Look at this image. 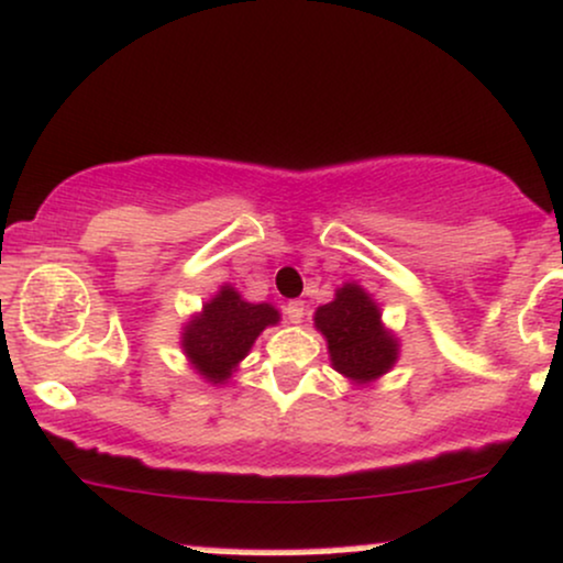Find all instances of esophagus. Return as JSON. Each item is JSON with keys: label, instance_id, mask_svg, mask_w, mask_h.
<instances>
[{"label": "esophagus", "instance_id": "esophagus-1", "mask_svg": "<svg viewBox=\"0 0 563 563\" xmlns=\"http://www.w3.org/2000/svg\"><path fill=\"white\" fill-rule=\"evenodd\" d=\"M284 313H287V319L292 321V324H300L302 316H306V302H302V300H289L287 306H284Z\"/></svg>", "mask_w": 563, "mask_h": 563}]
</instances>
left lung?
<instances>
[{"label": "left lung", "instance_id": "8db88e82", "mask_svg": "<svg viewBox=\"0 0 563 563\" xmlns=\"http://www.w3.org/2000/svg\"><path fill=\"white\" fill-rule=\"evenodd\" d=\"M316 330L327 338L332 366L356 385L375 383L399 358V340L383 327L380 308L358 284H343L316 308Z\"/></svg>", "mask_w": 563, "mask_h": 563}]
</instances>
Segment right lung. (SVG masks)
<instances>
[{
	"instance_id": "obj_1",
	"label": "right lung",
	"mask_w": 563,
	"mask_h": 563,
	"mask_svg": "<svg viewBox=\"0 0 563 563\" xmlns=\"http://www.w3.org/2000/svg\"><path fill=\"white\" fill-rule=\"evenodd\" d=\"M279 324V311L268 302H247L231 284L220 287L201 313L183 327V353L207 383L223 385L247 356L265 327Z\"/></svg>"
}]
</instances>
